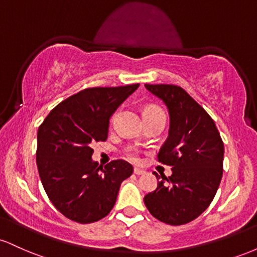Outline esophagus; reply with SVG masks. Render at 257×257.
I'll return each instance as SVG.
<instances>
[{
    "instance_id": "obj_1",
    "label": "esophagus",
    "mask_w": 257,
    "mask_h": 257,
    "mask_svg": "<svg viewBox=\"0 0 257 257\" xmlns=\"http://www.w3.org/2000/svg\"><path fill=\"white\" fill-rule=\"evenodd\" d=\"M134 174H137V175H144V174H146V172L144 169H140V168H134Z\"/></svg>"
}]
</instances>
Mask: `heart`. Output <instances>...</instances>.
<instances>
[{
  "instance_id": "1",
  "label": "heart",
  "mask_w": 257,
  "mask_h": 257,
  "mask_svg": "<svg viewBox=\"0 0 257 257\" xmlns=\"http://www.w3.org/2000/svg\"><path fill=\"white\" fill-rule=\"evenodd\" d=\"M159 114H164V113H163V111L158 107V106L149 105L144 108V117H145V118H149V117H153V116H159ZM113 119H114V116H113V118H112V120ZM125 157L128 159H131V161H133V162H138L139 161L138 150L134 149V147L128 149L125 151Z\"/></svg>"
}]
</instances>
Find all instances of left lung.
<instances>
[{"instance_id": "8db88e82", "label": "left lung", "mask_w": 257, "mask_h": 257, "mask_svg": "<svg viewBox=\"0 0 257 257\" xmlns=\"http://www.w3.org/2000/svg\"><path fill=\"white\" fill-rule=\"evenodd\" d=\"M166 104L169 135L158 162L172 167L144 202L152 216L179 226L197 219L213 202L222 178L223 143L213 118L186 90L174 84H145ZM156 178H158L155 173Z\"/></svg>"}]
</instances>
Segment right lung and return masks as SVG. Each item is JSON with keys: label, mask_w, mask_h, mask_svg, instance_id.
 I'll return each mask as SVG.
<instances>
[{"label": "right lung", "mask_w": 257, "mask_h": 257, "mask_svg": "<svg viewBox=\"0 0 257 257\" xmlns=\"http://www.w3.org/2000/svg\"><path fill=\"white\" fill-rule=\"evenodd\" d=\"M139 84L87 88L49 112L37 132L36 163L53 205L79 223L101 220L113 208L133 167L123 159L105 168L91 159L95 144L107 139L113 112Z\"/></svg>", "instance_id": "right-lung-1"}]
</instances>
